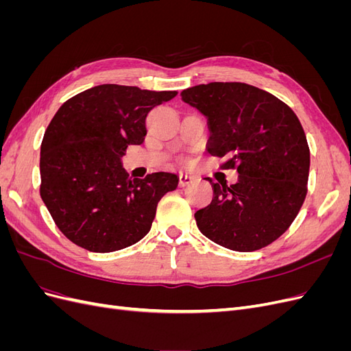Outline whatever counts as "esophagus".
<instances>
[{
  "label": "esophagus",
  "mask_w": 351,
  "mask_h": 351,
  "mask_svg": "<svg viewBox=\"0 0 351 351\" xmlns=\"http://www.w3.org/2000/svg\"><path fill=\"white\" fill-rule=\"evenodd\" d=\"M193 180H195V177H192V176H189V174H180L178 176V186L180 187H186L187 184H190V183H193Z\"/></svg>",
  "instance_id": "obj_1"
}]
</instances>
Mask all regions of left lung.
Returning <instances> with one entry per match:
<instances>
[{"instance_id": "1", "label": "left lung", "mask_w": 351, "mask_h": 351, "mask_svg": "<svg viewBox=\"0 0 351 351\" xmlns=\"http://www.w3.org/2000/svg\"><path fill=\"white\" fill-rule=\"evenodd\" d=\"M182 98L208 119V152L239 173L231 186L206 178L214 199L195 214L197 228L230 250L268 246L289 230L307 193L311 151L299 119L269 92L240 82L197 84Z\"/></svg>"}]
</instances>
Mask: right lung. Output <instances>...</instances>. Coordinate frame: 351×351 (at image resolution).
I'll list each match as a JSON object with an SVG mask.
<instances>
[{
	"label": "right lung",
	"instance_id": "1",
	"mask_svg": "<svg viewBox=\"0 0 351 351\" xmlns=\"http://www.w3.org/2000/svg\"><path fill=\"white\" fill-rule=\"evenodd\" d=\"M176 90L99 84L61 105L40 143L39 193L60 231L89 252L142 240L158 202L177 189L171 173L129 177L121 156L146 136V115Z\"/></svg>",
	"mask_w": 351,
	"mask_h": 351
}]
</instances>
